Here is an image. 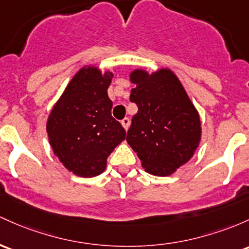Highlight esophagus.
I'll return each instance as SVG.
<instances>
[{
    "instance_id": "obj_1",
    "label": "esophagus",
    "mask_w": 249,
    "mask_h": 249,
    "mask_svg": "<svg viewBox=\"0 0 249 249\" xmlns=\"http://www.w3.org/2000/svg\"><path fill=\"white\" fill-rule=\"evenodd\" d=\"M122 125H123V127H124L125 130H129V127H130V119L129 118H124L122 120Z\"/></svg>"
}]
</instances>
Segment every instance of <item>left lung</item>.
<instances>
[{"label":"left lung","instance_id":"8db88e82","mask_svg":"<svg viewBox=\"0 0 249 249\" xmlns=\"http://www.w3.org/2000/svg\"><path fill=\"white\" fill-rule=\"evenodd\" d=\"M130 94L138 112L126 141L146 173L169 176L193 157L201 139V122L178 78L169 70L147 74L137 70Z\"/></svg>","mask_w":249,"mask_h":249}]
</instances>
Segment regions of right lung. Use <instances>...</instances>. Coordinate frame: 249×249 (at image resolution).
Listing matches in <instances>:
<instances>
[{
  "label": "right lung",
  "mask_w": 249,
  "mask_h": 249,
  "mask_svg": "<svg viewBox=\"0 0 249 249\" xmlns=\"http://www.w3.org/2000/svg\"><path fill=\"white\" fill-rule=\"evenodd\" d=\"M112 73L84 67L73 76L52 110L47 133L60 162L81 177L105 170L108 155L125 139V129L112 117L107 89Z\"/></svg>",
  "instance_id": "1"
}]
</instances>
